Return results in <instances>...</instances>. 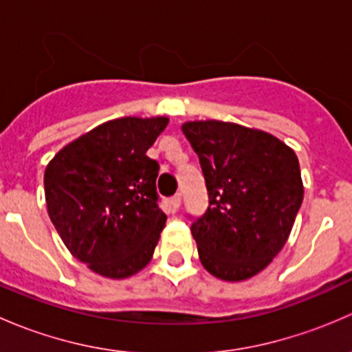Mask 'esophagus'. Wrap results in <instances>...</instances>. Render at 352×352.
Masks as SVG:
<instances>
[{"instance_id": "obj_1", "label": "esophagus", "mask_w": 352, "mask_h": 352, "mask_svg": "<svg viewBox=\"0 0 352 352\" xmlns=\"http://www.w3.org/2000/svg\"><path fill=\"white\" fill-rule=\"evenodd\" d=\"M180 201H182V196H180V194H175V196L170 197V201H168V202H170V206H172L173 211H177V209H179Z\"/></svg>"}]
</instances>
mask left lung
Here are the masks:
<instances>
[{
	"mask_svg": "<svg viewBox=\"0 0 352 352\" xmlns=\"http://www.w3.org/2000/svg\"><path fill=\"white\" fill-rule=\"evenodd\" d=\"M201 163L209 204L190 232L206 271L252 278L285 247L303 201L300 163L283 141L221 120L182 126Z\"/></svg>",
	"mask_w": 352,
	"mask_h": 352,
	"instance_id": "left-lung-1",
	"label": "left lung"
}]
</instances>
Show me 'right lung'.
I'll list each match as a JSON object with an SVG mask.
<instances>
[{"instance_id": "add662e5", "label": "right lung", "mask_w": 352, "mask_h": 352, "mask_svg": "<svg viewBox=\"0 0 352 352\" xmlns=\"http://www.w3.org/2000/svg\"><path fill=\"white\" fill-rule=\"evenodd\" d=\"M166 117H120L69 143L45 168L49 218L67 250L91 271L122 279L153 257L166 216L158 162L146 155Z\"/></svg>"}]
</instances>
